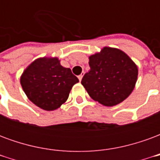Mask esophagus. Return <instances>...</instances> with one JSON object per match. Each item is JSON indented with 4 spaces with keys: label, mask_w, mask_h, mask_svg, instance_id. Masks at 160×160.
I'll return each mask as SVG.
<instances>
[{
    "label": "esophagus",
    "mask_w": 160,
    "mask_h": 160,
    "mask_svg": "<svg viewBox=\"0 0 160 160\" xmlns=\"http://www.w3.org/2000/svg\"><path fill=\"white\" fill-rule=\"evenodd\" d=\"M83 75H84V73H81L80 74V75H79V76H78V78H79V80H82V77H83Z\"/></svg>",
    "instance_id": "esophagus-1"
}]
</instances>
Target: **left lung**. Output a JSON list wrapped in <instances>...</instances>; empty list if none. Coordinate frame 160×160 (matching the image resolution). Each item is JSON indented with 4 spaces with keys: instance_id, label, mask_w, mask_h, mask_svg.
I'll use <instances>...</instances> for the list:
<instances>
[{
    "instance_id": "1",
    "label": "left lung",
    "mask_w": 160,
    "mask_h": 160,
    "mask_svg": "<svg viewBox=\"0 0 160 160\" xmlns=\"http://www.w3.org/2000/svg\"><path fill=\"white\" fill-rule=\"evenodd\" d=\"M90 71L81 84L90 97L105 106H113L127 98L134 90L138 68L128 56L118 49L104 47L89 57Z\"/></svg>"
}]
</instances>
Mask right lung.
<instances>
[{
  "instance_id": "1",
  "label": "right lung",
  "mask_w": 160,
  "mask_h": 160,
  "mask_svg": "<svg viewBox=\"0 0 160 160\" xmlns=\"http://www.w3.org/2000/svg\"><path fill=\"white\" fill-rule=\"evenodd\" d=\"M79 80L57 58H40L26 68L20 84L30 100L45 111H54L65 103Z\"/></svg>"
}]
</instances>
